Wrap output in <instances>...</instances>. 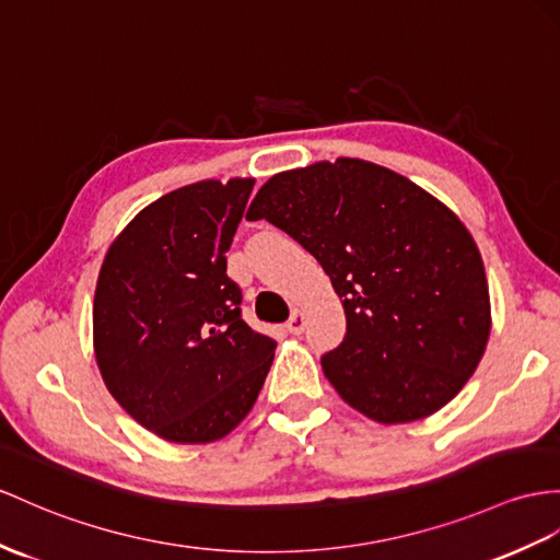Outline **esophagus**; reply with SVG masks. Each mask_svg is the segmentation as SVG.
<instances>
[{"instance_id":"obj_1","label":"esophagus","mask_w":560,"mask_h":560,"mask_svg":"<svg viewBox=\"0 0 560 560\" xmlns=\"http://www.w3.org/2000/svg\"><path fill=\"white\" fill-rule=\"evenodd\" d=\"M304 325H306V313L302 311V308H294L292 311V316H290V320H288V332H292V335H299L304 330Z\"/></svg>"}]
</instances>
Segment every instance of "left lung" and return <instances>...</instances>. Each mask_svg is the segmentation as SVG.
I'll return each instance as SVG.
<instances>
[{"label": "left lung", "mask_w": 560, "mask_h": 560, "mask_svg": "<svg viewBox=\"0 0 560 560\" xmlns=\"http://www.w3.org/2000/svg\"><path fill=\"white\" fill-rule=\"evenodd\" d=\"M247 218L284 230L330 276L347 335L320 363L351 408L399 425L438 413L468 383L492 304L480 249L438 197L342 156L272 175Z\"/></svg>", "instance_id": "8db88e82"}]
</instances>
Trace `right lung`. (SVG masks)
Returning <instances> with one entry per match:
<instances>
[{"instance_id": "right-lung-1", "label": "right lung", "mask_w": 560, "mask_h": 560, "mask_svg": "<svg viewBox=\"0 0 560 560\" xmlns=\"http://www.w3.org/2000/svg\"><path fill=\"white\" fill-rule=\"evenodd\" d=\"M254 177L159 197L108 247L92 306L94 359L132 420L175 444L223 440L254 408L276 339L240 316L228 278Z\"/></svg>"}]
</instances>
